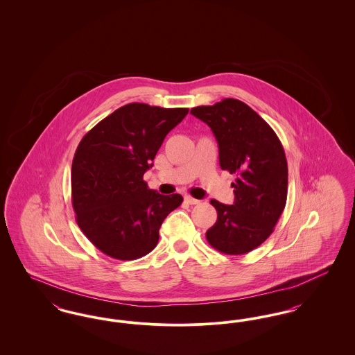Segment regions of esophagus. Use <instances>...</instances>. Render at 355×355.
<instances>
[{"mask_svg": "<svg viewBox=\"0 0 355 355\" xmlns=\"http://www.w3.org/2000/svg\"><path fill=\"white\" fill-rule=\"evenodd\" d=\"M185 201L189 203V205H198V203L201 202L200 200H196V198H193V197H190V196H186Z\"/></svg>", "mask_w": 355, "mask_h": 355, "instance_id": "1", "label": "esophagus"}]
</instances>
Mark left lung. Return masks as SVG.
I'll use <instances>...</instances> for the list:
<instances>
[{
    "label": "left lung",
    "mask_w": 355,
    "mask_h": 355,
    "mask_svg": "<svg viewBox=\"0 0 355 355\" xmlns=\"http://www.w3.org/2000/svg\"><path fill=\"white\" fill-rule=\"evenodd\" d=\"M190 113L210 126L220 148V166L236 174L234 203L217 200L216 223L207 242L220 253L241 255L263 243L279 220L287 198V161L270 125L245 102L225 98Z\"/></svg>",
    "instance_id": "1"
}]
</instances>
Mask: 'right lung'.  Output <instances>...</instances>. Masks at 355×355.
<instances>
[{
  "mask_svg": "<svg viewBox=\"0 0 355 355\" xmlns=\"http://www.w3.org/2000/svg\"><path fill=\"white\" fill-rule=\"evenodd\" d=\"M187 112L133 102L83 137L71 164V205L77 225L102 253L132 261L157 246L162 222L184 198L150 190L144 174Z\"/></svg>",
  "mask_w": 355,
  "mask_h": 355,
  "instance_id": "1",
  "label": "right lung"
}]
</instances>
